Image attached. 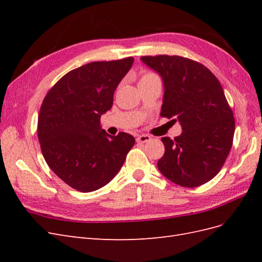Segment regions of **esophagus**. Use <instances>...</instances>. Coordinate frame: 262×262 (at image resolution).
<instances>
[{
  "label": "esophagus",
  "instance_id": "34e87169",
  "mask_svg": "<svg viewBox=\"0 0 262 262\" xmlns=\"http://www.w3.org/2000/svg\"><path fill=\"white\" fill-rule=\"evenodd\" d=\"M150 140H152V138L147 136V134H141V136H139L137 138V142H139V143H146V142H148Z\"/></svg>",
  "mask_w": 262,
  "mask_h": 262
}]
</instances>
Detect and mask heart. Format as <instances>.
<instances>
[{
  "label": "heart",
  "mask_w": 262,
  "mask_h": 262,
  "mask_svg": "<svg viewBox=\"0 0 262 262\" xmlns=\"http://www.w3.org/2000/svg\"><path fill=\"white\" fill-rule=\"evenodd\" d=\"M150 76H154V75H153V74H150V73L144 74L143 76H142V77H141V80H143V78H147V77H150ZM141 80H140V81H141Z\"/></svg>",
  "instance_id": "heart-1"
}]
</instances>
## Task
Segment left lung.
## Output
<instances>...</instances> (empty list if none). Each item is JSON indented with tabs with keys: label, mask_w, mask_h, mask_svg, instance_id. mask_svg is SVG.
<instances>
[{
	"label": "left lung",
	"mask_w": 262,
	"mask_h": 262,
	"mask_svg": "<svg viewBox=\"0 0 262 262\" xmlns=\"http://www.w3.org/2000/svg\"><path fill=\"white\" fill-rule=\"evenodd\" d=\"M141 60L163 78L161 116L182 129L173 140L162 138L165 153L157 167L179 186L199 187L217 175L233 144L235 119L222 85L208 68L179 55Z\"/></svg>",
	"instance_id": "8db88e82"
}]
</instances>
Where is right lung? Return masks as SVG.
I'll return each instance as SVG.
<instances>
[{"label":"right lung","instance_id":"right-lung-1","mask_svg":"<svg viewBox=\"0 0 262 262\" xmlns=\"http://www.w3.org/2000/svg\"><path fill=\"white\" fill-rule=\"evenodd\" d=\"M133 61L91 62L70 71L42 101L37 132L45 161L77 191L106 186L136 142L129 133L113 137L100 126V117L112 109L117 86Z\"/></svg>","mask_w":262,"mask_h":262}]
</instances>
